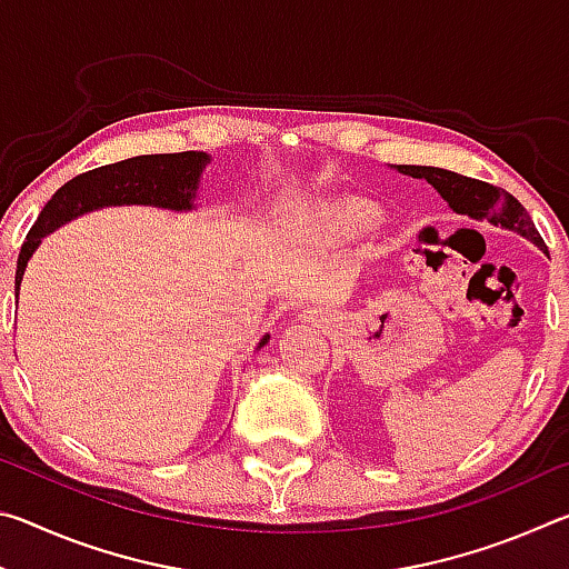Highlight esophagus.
I'll list each match as a JSON object with an SVG mask.
<instances>
[{
	"label": "esophagus",
	"instance_id": "1",
	"mask_svg": "<svg viewBox=\"0 0 569 569\" xmlns=\"http://www.w3.org/2000/svg\"><path fill=\"white\" fill-rule=\"evenodd\" d=\"M301 321H306V323H319L321 316H319V311H313V308H306V311L301 313Z\"/></svg>",
	"mask_w": 569,
	"mask_h": 569
}]
</instances>
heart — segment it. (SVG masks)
I'll use <instances>...</instances> for the list:
<instances>
[{
  "label": "heart",
  "mask_w": 569,
  "mask_h": 569,
  "mask_svg": "<svg viewBox=\"0 0 569 569\" xmlns=\"http://www.w3.org/2000/svg\"><path fill=\"white\" fill-rule=\"evenodd\" d=\"M381 216L371 198L351 190H329L316 196L303 213L308 236L321 243H346L366 233Z\"/></svg>",
  "instance_id": "heart-1"
}]
</instances>
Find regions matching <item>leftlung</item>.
Wrapping results in <instances>:
<instances>
[{
    "instance_id": "8db88e82",
    "label": "left lung",
    "mask_w": 569,
    "mask_h": 569,
    "mask_svg": "<svg viewBox=\"0 0 569 569\" xmlns=\"http://www.w3.org/2000/svg\"><path fill=\"white\" fill-rule=\"evenodd\" d=\"M401 176L427 180L441 198L447 200V206L459 216H467L471 220H487L497 228L512 230V233L527 238L529 243L537 246L542 253H547V246L542 236L537 233L532 218L527 216V210L519 206V200L509 196L507 190L489 186L475 178L459 176L445 168H431V166H393Z\"/></svg>"
}]
</instances>
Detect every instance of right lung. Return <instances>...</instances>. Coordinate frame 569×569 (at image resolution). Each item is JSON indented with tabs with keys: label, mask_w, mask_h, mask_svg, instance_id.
Masks as SVG:
<instances>
[{
	"label": "right lung",
	"mask_w": 569,
	"mask_h": 569,
	"mask_svg": "<svg viewBox=\"0 0 569 569\" xmlns=\"http://www.w3.org/2000/svg\"><path fill=\"white\" fill-rule=\"evenodd\" d=\"M210 160L213 158L200 150L168 152V156H138L112 162V166L94 168L64 182L47 200L40 218L27 233L22 250H19L14 296L19 298V286H22L27 263H30L34 250L42 246L47 236L74 218L112 206H150L176 210V213L196 210L200 178H203V170L210 166ZM268 339L271 336L266 333L258 349H263Z\"/></svg>",
	"instance_id": "1"
}]
</instances>
